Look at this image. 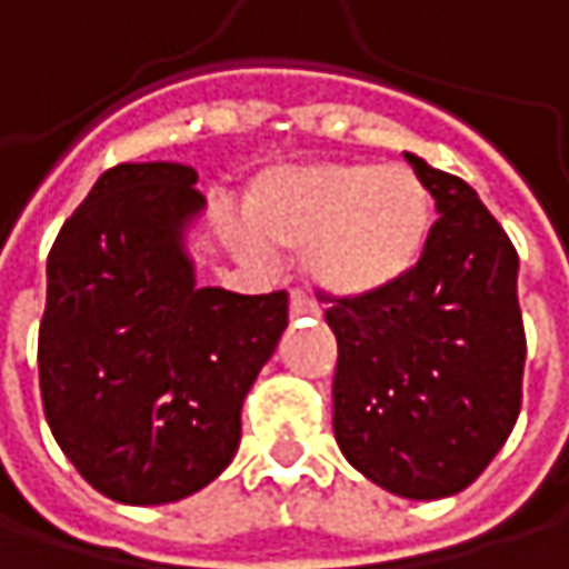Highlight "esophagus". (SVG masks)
Returning a JSON list of instances; mask_svg holds the SVG:
<instances>
[{
    "label": "esophagus",
    "instance_id": "1",
    "mask_svg": "<svg viewBox=\"0 0 569 569\" xmlns=\"http://www.w3.org/2000/svg\"><path fill=\"white\" fill-rule=\"evenodd\" d=\"M289 316H292V319H299V316H319V306H316L306 292L296 289V292L289 296Z\"/></svg>",
    "mask_w": 569,
    "mask_h": 569
}]
</instances>
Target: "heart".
Segmentation results:
<instances>
[{"label": "heart", "instance_id": "obj_1", "mask_svg": "<svg viewBox=\"0 0 569 569\" xmlns=\"http://www.w3.org/2000/svg\"><path fill=\"white\" fill-rule=\"evenodd\" d=\"M243 250H306L312 283L366 299L405 280L431 233V190L411 168L372 161L306 164L260 177L247 193Z\"/></svg>", "mask_w": 569, "mask_h": 569}]
</instances>
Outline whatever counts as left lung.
Masks as SVG:
<instances>
[{
    "label": "left lung",
    "mask_w": 569,
    "mask_h": 569,
    "mask_svg": "<svg viewBox=\"0 0 569 569\" xmlns=\"http://www.w3.org/2000/svg\"><path fill=\"white\" fill-rule=\"evenodd\" d=\"M441 213L415 270L336 299L332 431L346 461L411 501L465 491L508 441L523 382L517 250L455 173L405 154Z\"/></svg>",
    "instance_id": "1"
}]
</instances>
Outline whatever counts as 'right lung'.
<instances>
[{
    "label": "right lung",
    "mask_w": 569,
    "mask_h": 569,
    "mask_svg": "<svg viewBox=\"0 0 569 569\" xmlns=\"http://www.w3.org/2000/svg\"><path fill=\"white\" fill-rule=\"evenodd\" d=\"M187 164H118L58 230L39 326L49 428L78 475L121 505L207 488L240 448V408L286 329L289 296L193 283Z\"/></svg>",
    "instance_id": "add662e5"
}]
</instances>
